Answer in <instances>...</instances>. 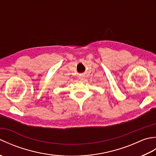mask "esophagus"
<instances>
[{
	"label": "esophagus",
	"mask_w": 156,
	"mask_h": 156,
	"mask_svg": "<svg viewBox=\"0 0 156 156\" xmlns=\"http://www.w3.org/2000/svg\"><path fill=\"white\" fill-rule=\"evenodd\" d=\"M82 79H83V78H81V80H82Z\"/></svg>",
	"instance_id": "esophagus-1"
}]
</instances>
